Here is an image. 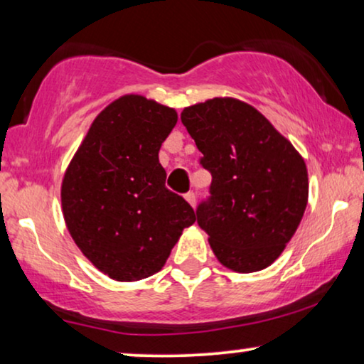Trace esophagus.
I'll list each match as a JSON object with an SVG mask.
<instances>
[{"label":"esophagus","instance_id":"esophagus-1","mask_svg":"<svg viewBox=\"0 0 364 364\" xmlns=\"http://www.w3.org/2000/svg\"><path fill=\"white\" fill-rule=\"evenodd\" d=\"M186 200L191 203L192 207H196V202H197V197H196V193L193 192H188V193H186Z\"/></svg>","mask_w":364,"mask_h":364}]
</instances>
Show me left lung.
Masks as SVG:
<instances>
[{
    "label": "left lung",
    "mask_w": 364,
    "mask_h": 364,
    "mask_svg": "<svg viewBox=\"0 0 364 364\" xmlns=\"http://www.w3.org/2000/svg\"><path fill=\"white\" fill-rule=\"evenodd\" d=\"M181 119L212 173L197 223L217 260L238 273L270 267L305 213L303 157L263 114L238 99H208L183 109Z\"/></svg>",
    "instance_id": "1"
}]
</instances>
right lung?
I'll use <instances>...</instances> for the list:
<instances>
[{
  "label": "right lung",
  "instance_id": "1",
  "mask_svg": "<svg viewBox=\"0 0 364 364\" xmlns=\"http://www.w3.org/2000/svg\"><path fill=\"white\" fill-rule=\"evenodd\" d=\"M176 109L126 94L97 114L61 186L73 240L104 275L137 282L166 265L196 212L166 187L162 142Z\"/></svg>",
  "mask_w": 364,
  "mask_h": 364
}]
</instances>
